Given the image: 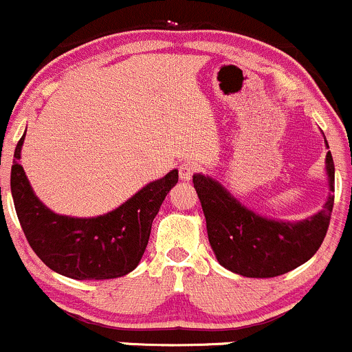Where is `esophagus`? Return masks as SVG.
<instances>
[{
    "instance_id": "obj_1",
    "label": "esophagus",
    "mask_w": 352,
    "mask_h": 352,
    "mask_svg": "<svg viewBox=\"0 0 352 352\" xmlns=\"http://www.w3.org/2000/svg\"><path fill=\"white\" fill-rule=\"evenodd\" d=\"M197 170V165L194 164V162H185V164L180 165L179 168V173H180V179L182 180H190L192 175L195 173Z\"/></svg>"
}]
</instances>
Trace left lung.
I'll return each instance as SVG.
<instances>
[{"label":"left lung","mask_w":352,"mask_h":352,"mask_svg":"<svg viewBox=\"0 0 352 352\" xmlns=\"http://www.w3.org/2000/svg\"><path fill=\"white\" fill-rule=\"evenodd\" d=\"M326 172L331 192H334L331 152L326 155ZM194 187L206 215L208 242L219 264L244 277L283 276L307 262L326 237L334 206V195H329L322 210L312 217L284 222L256 214L217 180L202 173L194 175Z\"/></svg>","instance_id":"left-lung-1"}]
</instances>
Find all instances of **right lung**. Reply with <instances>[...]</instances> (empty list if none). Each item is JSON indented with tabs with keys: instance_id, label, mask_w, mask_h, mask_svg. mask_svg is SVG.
<instances>
[{
	"instance_id": "add662e5",
	"label": "right lung",
	"mask_w": 352,
	"mask_h": 352,
	"mask_svg": "<svg viewBox=\"0 0 352 352\" xmlns=\"http://www.w3.org/2000/svg\"><path fill=\"white\" fill-rule=\"evenodd\" d=\"M14 148L11 195L26 241L55 272L76 280H103L126 276L137 267L148 244L152 222L170 188L179 182V170L146 184L125 204L98 217H69L50 210L34 195L23 170L21 146Z\"/></svg>"
}]
</instances>
